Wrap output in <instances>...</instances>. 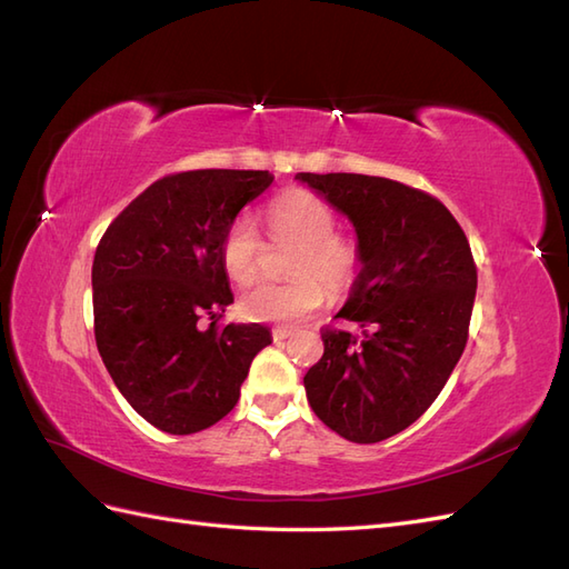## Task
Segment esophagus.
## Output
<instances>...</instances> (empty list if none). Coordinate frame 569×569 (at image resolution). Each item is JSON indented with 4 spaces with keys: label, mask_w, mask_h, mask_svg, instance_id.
Returning <instances> with one entry per match:
<instances>
[{
    "label": "esophagus",
    "mask_w": 569,
    "mask_h": 569,
    "mask_svg": "<svg viewBox=\"0 0 569 569\" xmlns=\"http://www.w3.org/2000/svg\"><path fill=\"white\" fill-rule=\"evenodd\" d=\"M287 337H291V332L284 330V327H274V330H272V339L274 341H284Z\"/></svg>",
    "instance_id": "34e87169"
}]
</instances>
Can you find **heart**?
<instances>
[{
  "instance_id": "1",
  "label": "heart",
  "mask_w": 569,
  "mask_h": 569,
  "mask_svg": "<svg viewBox=\"0 0 569 569\" xmlns=\"http://www.w3.org/2000/svg\"><path fill=\"white\" fill-rule=\"evenodd\" d=\"M337 211L322 197L306 189L272 199L268 206V228L272 234H291L299 249L291 258L287 282H256L239 299V311L256 322H299L325 301V289L341 295L356 280L358 249L337 232ZM263 239L249 213H239L222 234L220 263L228 278L247 284L261 266Z\"/></svg>"
}]
</instances>
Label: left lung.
I'll use <instances>...</instances> for the list:
<instances>
[{
  "instance_id": "obj_1",
  "label": "left lung",
  "mask_w": 569,
  "mask_h": 569,
  "mask_svg": "<svg viewBox=\"0 0 569 569\" xmlns=\"http://www.w3.org/2000/svg\"><path fill=\"white\" fill-rule=\"evenodd\" d=\"M358 234L360 272L303 387L339 437L377 443L403 432L435 403L468 343L477 266L446 206L403 182L358 173H297Z\"/></svg>"
}]
</instances>
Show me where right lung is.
I'll use <instances>...</instances> for the list:
<instances>
[{
	"mask_svg": "<svg viewBox=\"0 0 569 569\" xmlns=\"http://www.w3.org/2000/svg\"><path fill=\"white\" fill-rule=\"evenodd\" d=\"M268 170H184L149 184L107 228L92 263L94 339L126 401L168 435H194L239 401L268 327L226 325L220 242ZM206 315L212 320L201 328Z\"/></svg>",
	"mask_w": 569,
	"mask_h": 569,
	"instance_id": "add662e5",
	"label": "right lung"
}]
</instances>
